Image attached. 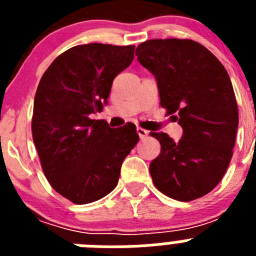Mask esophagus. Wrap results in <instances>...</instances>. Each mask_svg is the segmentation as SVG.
Returning <instances> with one entry per match:
<instances>
[{"instance_id": "34e87169", "label": "esophagus", "mask_w": 256, "mask_h": 256, "mask_svg": "<svg viewBox=\"0 0 256 256\" xmlns=\"http://www.w3.org/2000/svg\"><path fill=\"white\" fill-rule=\"evenodd\" d=\"M137 130V133H138L140 138H144V137L148 134V130H144V128H141V126H137V130Z\"/></svg>"}]
</instances>
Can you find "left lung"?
Returning <instances> with one entry per match:
<instances>
[{
    "label": "left lung",
    "instance_id": "obj_1",
    "mask_svg": "<svg viewBox=\"0 0 256 256\" xmlns=\"http://www.w3.org/2000/svg\"><path fill=\"white\" fill-rule=\"evenodd\" d=\"M140 64L158 83L160 105L182 126L174 141L151 133L162 152L150 164L154 184L178 201L206 195L230 165L238 108L227 70L212 52L191 40H150L136 50Z\"/></svg>",
    "mask_w": 256,
    "mask_h": 256
}]
</instances>
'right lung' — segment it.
<instances>
[{
    "label": "right lung",
    "mask_w": 256,
    "mask_h": 256,
    "mask_svg": "<svg viewBox=\"0 0 256 256\" xmlns=\"http://www.w3.org/2000/svg\"><path fill=\"white\" fill-rule=\"evenodd\" d=\"M134 46L88 44L54 60L34 97L32 134L52 188L74 204L100 200L116 187L126 156L140 137L134 124L110 128L91 119L112 80L130 65Z\"/></svg>",
    "instance_id": "1"
}]
</instances>
